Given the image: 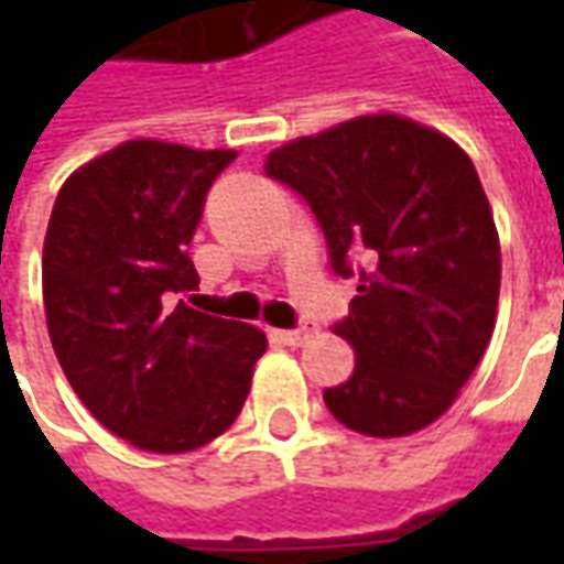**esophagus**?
<instances>
[{"label":"esophagus","mask_w":564,"mask_h":564,"mask_svg":"<svg viewBox=\"0 0 564 564\" xmlns=\"http://www.w3.org/2000/svg\"><path fill=\"white\" fill-rule=\"evenodd\" d=\"M314 335V329L311 326H299V329H278L274 332V338L281 344H286V347H302V344L307 341Z\"/></svg>","instance_id":"esophagus-1"}]
</instances>
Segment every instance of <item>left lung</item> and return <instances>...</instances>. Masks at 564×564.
<instances>
[{
	"instance_id": "obj_1",
	"label": "left lung",
	"mask_w": 564,
	"mask_h": 564,
	"mask_svg": "<svg viewBox=\"0 0 564 564\" xmlns=\"http://www.w3.org/2000/svg\"><path fill=\"white\" fill-rule=\"evenodd\" d=\"M265 172L317 214L332 269L368 259L335 335L350 380L323 392L332 416L368 437L414 435L456 402L498 317L501 247L471 156L402 115H362L286 141Z\"/></svg>"
}]
</instances>
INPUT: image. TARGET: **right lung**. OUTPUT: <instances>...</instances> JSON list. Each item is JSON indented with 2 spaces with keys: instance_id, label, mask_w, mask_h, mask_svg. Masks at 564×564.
<instances>
[{
  "instance_id": "add662e5",
  "label": "right lung",
  "mask_w": 564,
  "mask_h": 564,
  "mask_svg": "<svg viewBox=\"0 0 564 564\" xmlns=\"http://www.w3.org/2000/svg\"><path fill=\"white\" fill-rule=\"evenodd\" d=\"M235 150L132 139L66 177L42 257L63 375L99 423L148 453H186L245 408L265 335L202 314L186 247Z\"/></svg>"
}]
</instances>
